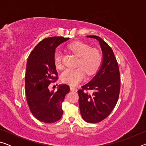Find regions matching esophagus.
I'll list each match as a JSON object with an SVG mask.
<instances>
[{
    "instance_id": "obj_1",
    "label": "esophagus",
    "mask_w": 146,
    "mask_h": 146,
    "mask_svg": "<svg viewBox=\"0 0 146 146\" xmlns=\"http://www.w3.org/2000/svg\"><path fill=\"white\" fill-rule=\"evenodd\" d=\"M70 90L72 91H76V88L73 87V86H70Z\"/></svg>"
}]
</instances>
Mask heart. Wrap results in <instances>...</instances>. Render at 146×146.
Returning <instances> with one entry per match:
<instances>
[{
  "instance_id": "1",
  "label": "heart",
  "mask_w": 146,
  "mask_h": 146,
  "mask_svg": "<svg viewBox=\"0 0 146 146\" xmlns=\"http://www.w3.org/2000/svg\"><path fill=\"white\" fill-rule=\"evenodd\" d=\"M69 48L79 57L78 66L81 68L66 69L61 74V80L70 86H76L84 80L85 71L88 75L95 72L100 64L101 55L97 49H91L88 44L80 42L70 44ZM62 53L56 51L54 55V63L56 68L60 69L62 67Z\"/></svg>"
}]
</instances>
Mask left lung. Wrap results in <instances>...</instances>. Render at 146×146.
<instances>
[{
    "label": "left lung",
    "instance_id": "left-lung-1",
    "mask_svg": "<svg viewBox=\"0 0 146 146\" xmlns=\"http://www.w3.org/2000/svg\"><path fill=\"white\" fill-rule=\"evenodd\" d=\"M99 42L102 61L97 73L90 82L78 91L80 114L86 122L97 123L108 117L118 99L120 77L117 61L112 49L98 36H86ZM84 90H90L92 93Z\"/></svg>",
    "mask_w": 146,
    "mask_h": 146
}]
</instances>
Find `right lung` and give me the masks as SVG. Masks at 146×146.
<instances>
[{
	"label": "right lung",
	"instance_id": "1",
	"mask_svg": "<svg viewBox=\"0 0 146 146\" xmlns=\"http://www.w3.org/2000/svg\"><path fill=\"white\" fill-rule=\"evenodd\" d=\"M69 39L61 36L44 38L35 47L28 58L25 75L26 100L32 114L40 122L53 123L62 116V104L70 91V87L63 84L58 85L56 91H50L48 86L52 80L57 78L54 63L55 49Z\"/></svg>",
	"mask_w": 146,
	"mask_h": 146
}]
</instances>
